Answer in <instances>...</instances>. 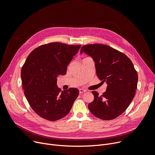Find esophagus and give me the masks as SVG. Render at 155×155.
<instances>
[{
	"label": "esophagus",
	"mask_w": 155,
	"mask_h": 155,
	"mask_svg": "<svg viewBox=\"0 0 155 155\" xmlns=\"http://www.w3.org/2000/svg\"><path fill=\"white\" fill-rule=\"evenodd\" d=\"M79 93H80V94H81V93H83L86 92V90H85L81 89H81H79Z\"/></svg>",
	"instance_id": "1"
}]
</instances>
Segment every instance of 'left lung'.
I'll return each mask as SVG.
<instances>
[{"mask_svg": "<svg viewBox=\"0 0 155 155\" xmlns=\"http://www.w3.org/2000/svg\"><path fill=\"white\" fill-rule=\"evenodd\" d=\"M80 52L93 58L97 76L101 83L107 84V91L101 95L92 91L94 100L88 108L98 119H115L127 108L134 97L138 76L133 64L121 51L103 44L83 45Z\"/></svg>", "mask_w": 155, "mask_h": 155, "instance_id": "left-lung-1", "label": "left lung"}]
</instances>
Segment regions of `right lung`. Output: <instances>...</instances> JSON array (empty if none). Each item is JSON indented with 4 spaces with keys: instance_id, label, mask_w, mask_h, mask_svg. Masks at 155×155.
Masks as SVG:
<instances>
[{
    "instance_id": "right-lung-1",
    "label": "right lung",
    "mask_w": 155,
    "mask_h": 155,
    "mask_svg": "<svg viewBox=\"0 0 155 155\" xmlns=\"http://www.w3.org/2000/svg\"><path fill=\"white\" fill-rule=\"evenodd\" d=\"M81 45L51 42L29 54L22 67V86L29 105L43 119L58 120L67 115L79 95L77 88L62 91L57 78L65 75L68 65Z\"/></svg>"
}]
</instances>
